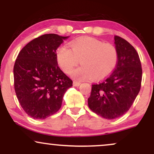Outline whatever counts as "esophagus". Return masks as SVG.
Wrapping results in <instances>:
<instances>
[{
	"instance_id": "obj_1",
	"label": "esophagus",
	"mask_w": 154,
	"mask_h": 154,
	"mask_svg": "<svg viewBox=\"0 0 154 154\" xmlns=\"http://www.w3.org/2000/svg\"><path fill=\"white\" fill-rule=\"evenodd\" d=\"M80 82H77V81H73V86H75V87H78V86L80 85Z\"/></svg>"
}]
</instances>
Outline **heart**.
<instances>
[{"mask_svg": "<svg viewBox=\"0 0 154 154\" xmlns=\"http://www.w3.org/2000/svg\"><path fill=\"white\" fill-rule=\"evenodd\" d=\"M71 49L63 45L57 52V61L65 73L69 74L79 63L82 66L72 72L77 80L93 77L100 79L109 76L114 70L119 59L116 48L111 43L92 38H82L70 43Z\"/></svg>", "mask_w": 154, "mask_h": 154, "instance_id": "heart-1", "label": "heart"}]
</instances>
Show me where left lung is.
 I'll return each instance as SVG.
<instances>
[{
  "instance_id": "obj_1",
  "label": "left lung",
  "mask_w": 154,
  "mask_h": 154,
  "mask_svg": "<svg viewBox=\"0 0 154 154\" xmlns=\"http://www.w3.org/2000/svg\"><path fill=\"white\" fill-rule=\"evenodd\" d=\"M119 59L114 71L100 82L92 85L88 106L107 119L122 116L133 103L140 90L142 67L137 51L125 39L114 36Z\"/></svg>"
}]
</instances>
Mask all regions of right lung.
Here are the masks:
<instances>
[{"label":"right lung","instance_id":"right-lung-1","mask_svg":"<svg viewBox=\"0 0 154 154\" xmlns=\"http://www.w3.org/2000/svg\"><path fill=\"white\" fill-rule=\"evenodd\" d=\"M69 38L45 34L27 43L14 66V89L19 103L33 119H44L59 110L72 86L58 66L56 50Z\"/></svg>","mask_w":154,"mask_h":154}]
</instances>
